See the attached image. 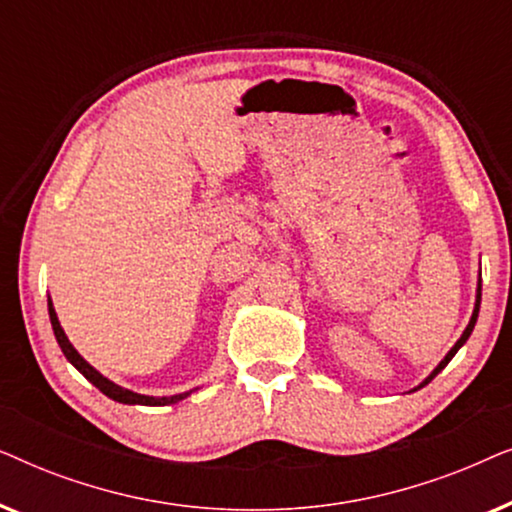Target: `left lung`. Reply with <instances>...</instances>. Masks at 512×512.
<instances>
[{"instance_id": "left-lung-1", "label": "left lung", "mask_w": 512, "mask_h": 512, "mask_svg": "<svg viewBox=\"0 0 512 512\" xmlns=\"http://www.w3.org/2000/svg\"><path fill=\"white\" fill-rule=\"evenodd\" d=\"M480 298H482V284H480V279H478V293H475V307H473L471 321H468L466 331H464V333H461V338L457 340V345H454V347L450 349V352H447V356H445V359L438 363V366H436V370H433V373H431L429 377H426V380H424L422 384H419V387H417V389H422V387H424V384H429V382L433 380V377H436V375L440 373V370H443V368L447 366V363H450V361H452V356H454V354H457L461 347H464V342H466L468 338H471V333H473V328H475V321H478V312H480Z\"/></svg>"}]
</instances>
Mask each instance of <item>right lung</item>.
Returning a JSON list of instances; mask_svg holds the SVG:
<instances>
[{"mask_svg":"<svg viewBox=\"0 0 512 512\" xmlns=\"http://www.w3.org/2000/svg\"><path fill=\"white\" fill-rule=\"evenodd\" d=\"M48 317H51V326H53V333H55V340H58V345L62 349V354L67 356V361L72 363V366L79 370V373L86 377L88 382H93L97 389L102 391L104 396H109L111 401H118V403H125V405H172V403H179L184 401V398L191 394V391H186V394H177V396H163V398H156V396H144V394H135V391L130 389H123L118 387L116 382H111L104 377L100 370H95L90 363L83 359V356L76 352L72 342L67 340L65 331H62L60 321H58V314H55V307L51 303V298H48Z\"/></svg>","mask_w":512,"mask_h":512,"instance_id":"right-lung-1","label":"right lung"}]
</instances>
